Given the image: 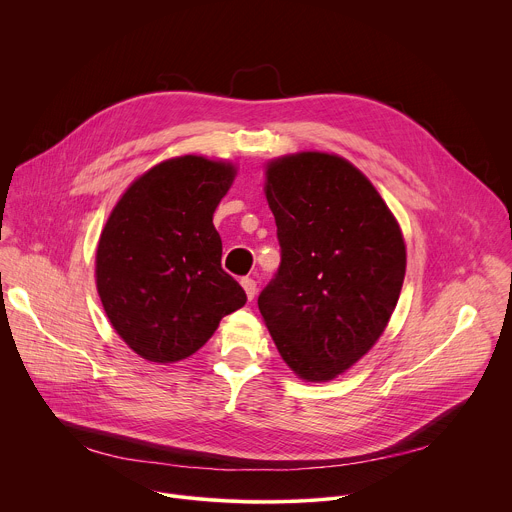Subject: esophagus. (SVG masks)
<instances>
[{"label":"esophagus","mask_w":512,"mask_h":512,"mask_svg":"<svg viewBox=\"0 0 512 512\" xmlns=\"http://www.w3.org/2000/svg\"><path fill=\"white\" fill-rule=\"evenodd\" d=\"M241 285H243V289H245L247 298H249V300H253V298H255V294H257V281H255V279H251V277H243V279H241Z\"/></svg>","instance_id":"1"}]
</instances>
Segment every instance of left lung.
Returning <instances> with one entry per match:
<instances>
[{"mask_svg": "<svg viewBox=\"0 0 512 512\" xmlns=\"http://www.w3.org/2000/svg\"><path fill=\"white\" fill-rule=\"evenodd\" d=\"M281 263L257 300L300 379L332 381L385 332L405 277V241L389 206L350 162L302 152L265 170Z\"/></svg>", "mask_w": 512, "mask_h": 512, "instance_id": "obj_1", "label": "left lung"}]
</instances>
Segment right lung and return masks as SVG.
Instances as JSON below:
<instances>
[{
	"label": "right lung",
	"instance_id": "1",
	"mask_svg": "<svg viewBox=\"0 0 512 512\" xmlns=\"http://www.w3.org/2000/svg\"><path fill=\"white\" fill-rule=\"evenodd\" d=\"M235 166L202 156L166 160L119 198L97 247V291L115 332L141 358L194 354L227 314L245 306L243 287L221 267L212 214Z\"/></svg>",
	"mask_w": 512,
	"mask_h": 512
}]
</instances>
